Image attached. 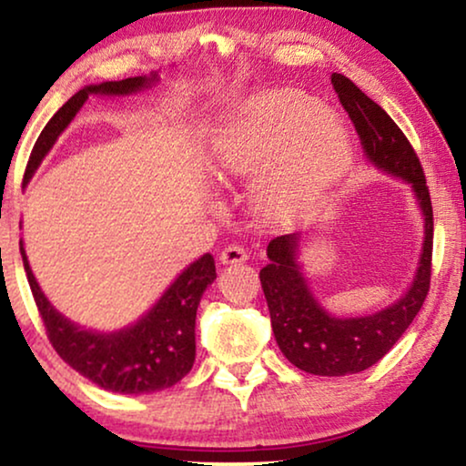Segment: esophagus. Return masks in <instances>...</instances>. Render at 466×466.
<instances>
[{
	"label": "esophagus",
	"mask_w": 466,
	"mask_h": 466,
	"mask_svg": "<svg viewBox=\"0 0 466 466\" xmlns=\"http://www.w3.org/2000/svg\"><path fill=\"white\" fill-rule=\"evenodd\" d=\"M246 260H248V250L238 244L227 246L225 250L220 252L222 265H239V263H246Z\"/></svg>",
	"instance_id": "1"
}]
</instances>
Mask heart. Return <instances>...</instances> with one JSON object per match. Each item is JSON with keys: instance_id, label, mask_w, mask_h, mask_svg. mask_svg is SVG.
<instances>
[{"instance_id": "heart-1", "label": "heart", "mask_w": 466, "mask_h": 466, "mask_svg": "<svg viewBox=\"0 0 466 466\" xmlns=\"http://www.w3.org/2000/svg\"><path fill=\"white\" fill-rule=\"evenodd\" d=\"M278 160L263 184V201L284 212L308 190L333 184L350 165V139L333 114L290 93H265L241 107L214 139L220 177H246Z\"/></svg>"}]
</instances>
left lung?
Wrapping results in <instances>:
<instances>
[{
  "label": "left lung",
  "instance_id": "8db88e82",
  "mask_svg": "<svg viewBox=\"0 0 466 466\" xmlns=\"http://www.w3.org/2000/svg\"><path fill=\"white\" fill-rule=\"evenodd\" d=\"M330 82L369 161L411 184L424 214V246L411 289L390 308L365 318H335L320 308L295 260L299 233L282 235L267 246L269 263L258 278L279 350L301 371L335 378L373 367L418 316L431 289L432 206L422 165L399 125L346 76L333 74Z\"/></svg>",
  "mask_w": 466,
  "mask_h": 466
}]
</instances>
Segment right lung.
Wrapping results in <instances>:
<instances>
[{
  "mask_svg": "<svg viewBox=\"0 0 466 466\" xmlns=\"http://www.w3.org/2000/svg\"><path fill=\"white\" fill-rule=\"evenodd\" d=\"M155 80L157 74H152L150 78L136 76L80 88L42 129L29 155L23 184L29 182L31 174L53 148L61 131L72 123L88 95H131L150 86ZM21 257L50 343L69 367L93 384L118 394H148L171 388L193 369L197 308L203 290L216 279L212 254H203L188 265L142 320L118 333H93L63 318L37 286L23 241Z\"/></svg>",
  "mask_w": 466,
  "mask_h": 466,
  "instance_id": "right-lung-1",
  "label": "right lung"
}]
</instances>
